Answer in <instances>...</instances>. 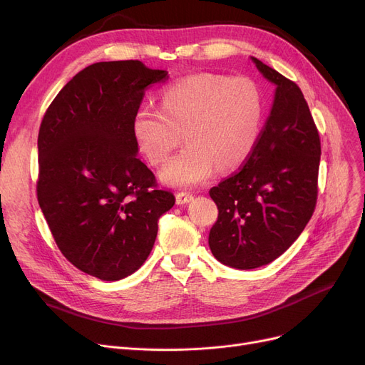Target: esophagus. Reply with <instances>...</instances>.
<instances>
[{
	"label": "esophagus",
	"instance_id": "34e87169",
	"mask_svg": "<svg viewBox=\"0 0 365 365\" xmlns=\"http://www.w3.org/2000/svg\"><path fill=\"white\" fill-rule=\"evenodd\" d=\"M192 200H194V197L190 195V194H186V192H179V194L176 195V202H178L179 205L187 204V202H190Z\"/></svg>",
	"mask_w": 365,
	"mask_h": 365
}]
</instances>
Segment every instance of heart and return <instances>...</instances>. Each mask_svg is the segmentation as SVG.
<instances>
[{
	"mask_svg": "<svg viewBox=\"0 0 365 365\" xmlns=\"http://www.w3.org/2000/svg\"><path fill=\"white\" fill-rule=\"evenodd\" d=\"M262 96L245 76L201 72L161 91V106L142 105L131 131L145 157L158 165L182 140L189 143L160 173L173 186H194L237 168L250 155L262 123Z\"/></svg>",
	"mask_w": 365,
	"mask_h": 365,
	"instance_id": "heart-1",
	"label": "heart"
}]
</instances>
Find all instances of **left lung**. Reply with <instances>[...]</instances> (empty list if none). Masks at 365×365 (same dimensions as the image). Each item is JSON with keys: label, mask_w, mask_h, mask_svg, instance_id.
<instances>
[{"label": "left lung", "mask_w": 365, "mask_h": 365, "mask_svg": "<svg viewBox=\"0 0 365 365\" xmlns=\"http://www.w3.org/2000/svg\"><path fill=\"white\" fill-rule=\"evenodd\" d=\"M252 62L275 84L272 109L244 165L210 189L219 210L210 250L235 269L279 257L308 225L318 195L321 142L303 93L256 57Z\"/></svg>", "instance_id": "left-lung-1"}]
</instances>
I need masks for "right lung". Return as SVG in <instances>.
Masks as SVG:
<instances>
[{
	"mask_svg": "<svg viewBox=\"0 0 365 365\" xmlns=\"http://www.w3.org/2000/svg\"><path fill=\"white\" fill-rule=\"evenodd\" d=\"M167 73L139 61L93 63L56 96L38 133V204L62 255L103 281L139 269L176 202L136 157L131 131L145 90Z\"/></svg>",
	"mask_w": 365,
	"mask_h": 365,
	"instance_id": "1",
	"label": "right lung"
}]
</instances>
